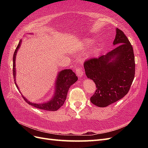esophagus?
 I'll return each instance as SVG.
<instances>
[{
    "instance_id": "34e87169",
    "label": "esophagus",
    "mask_w": 148,
    "mask_h": 148,
    "mask_svg": "<svg viewBox=\"0 0 148 148\" xmlns=\"http://www.w3.org/2000/svg\"><path fill=\"white\" fill-rule=\"evenodd\" d=\"M76 72V74L77 77H82L83 76V69L81 67H76L75 69Z\"/></svg>"
}]
</instances>
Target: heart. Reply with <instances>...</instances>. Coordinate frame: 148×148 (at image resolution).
Wrapping results in <instances>:
<instances>
[{
  "mask_svg": "<svg viewBox=\"0 0 148 148\" xmlns=\"http://www.w3.org/2000/svg\"><path fill=\"white\" fill-rule=\"evenodd\" d=\"M92 41L93 40H92V39H86V42H85V45H86V46H90L91 44L92 43Z\"/></svg>",
  "mask_w": 148,
  "mask_h": 148,
  "instance_id": "heart-1",
  "label": "heart"
}]
</instances>
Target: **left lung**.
<instances>
[{"instance_id": "8db88e82", "label": "left lung", "mask_w": 148, "mask_h": 148, "mask_svg": "<svg viewBox=\"0 0 148 148\" xmlns=\"http://www.w3.org/2000/svg\"><path fill=\"white\" fill-rule=\"evenodd\" d=\"M113 45L115 48L106 55L91 58L84 63L86 75L96 84L90 101L100 108L111 105L126 95L135 76L133 47L124 32L118 28Z\"/></svg>"}]
</instances>
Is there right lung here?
I'll list each match as a JSON object with an SVG mask.
<instances>
[{"instance_id": "1", "label": "right lung", "mask_w": 148, "mask_h": 148, "mask_svg": "<svg viewBox=\"0 0 148 148\" xmlns=\"http://www.w3.org/2000/svg\"><path fill=\"white\" fill-rule=\"evenodd\" d=\"M20 44L21 40L19 42L13 55V65H12L13 67H12V72H13V77L15 84V58L16 56V53L20 46ZM77 77L73 71L71 70V69H65V70L62 71L61 72H59L57 76V79H56V91L55 93V95L49 102L45 103H34L28 101L23 95H22V97H23L25 101L27 103H29V105L35 107L36 108L46 110V111H56L61 106L64 105L66 100V97H67L69 88H70L72 84H73L76 81H77ZM16 86L18 89V87L16 85Z\"/></svg>"}]
</instances>
